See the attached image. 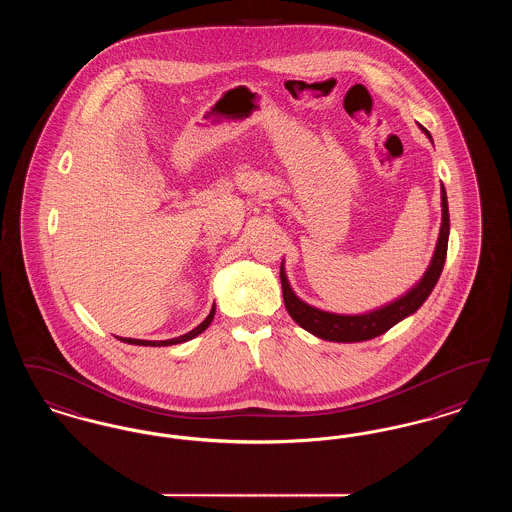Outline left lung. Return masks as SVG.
Here are the masks:
<instances>
[{
    "instance_id": "obj_1",
    "label": "left lung",
    "mask_w": 512,
    "mask_h": 512,
    "mask_svg": "<svg viewBox=\"0 0 512 512\" xmlns=\"http://www.w3.org/2000/svg\"><path fill=\"white\" fill-rule=\"evenodd\" d=\"M424 130V128H422ZM426 136L432 140L430 132L424 130ZM447 242H449V207H447V194L441 184V228H439L438 245L432 257V263L420 282L405 293L403 297L391 301L390 305L380 307L376 311H370L365 315H336V313H326L320 311L317 307L307 305L301 301L288 282L284 265L280 267V280H282V295H284V305L290 313V317L307 332L317 336L320 340L341 341V343H351V341H366L382 336L388 332L391 326L401 322L403 318L409 317L420 309V305L428 299V295L438 284L439 274L445 265L447 257Z\"/></svg>"
}]
</instances>
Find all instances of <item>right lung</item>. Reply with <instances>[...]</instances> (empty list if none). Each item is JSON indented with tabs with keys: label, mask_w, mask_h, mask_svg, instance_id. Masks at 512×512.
Returning a JSON list of instances; mask_svg holds the SVG:
<instances>
[{
	"label": "right lung",
	"mask_w": 512,
	"mask_h": 512,
	"mask_svg": "<svg viewBox=\"0 0 512 512\" xmlns=\"http://www.w3.org/2000/svg\"><path fill=\"white\" fill-rule=\"evenodd\" d=\"M213 317H215V305H213V309H211V313H209V317L205 318L199 326H195L192 332H188V334H184V336H178V338H172V340L165 341H147V340H134V338H119V340L124 341V343H132V345H151V347H161V345H176V343H184V341L192 340L195 336H199L203 330H207L209 328V324L213 322Z\"/></svg>",
	"instance_id": "obj_1"
}]
</instances>
